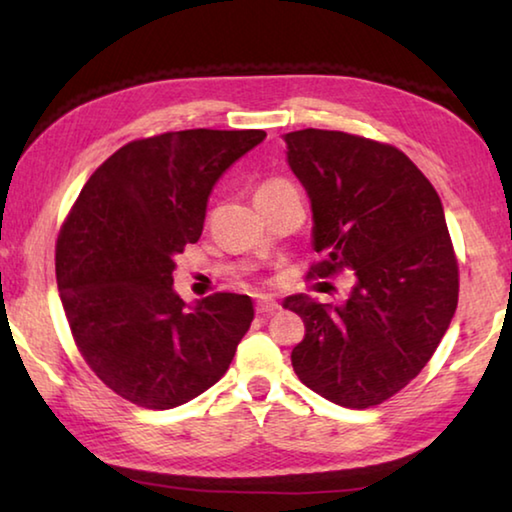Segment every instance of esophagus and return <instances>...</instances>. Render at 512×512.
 <instances>
[{
    "label": "esophagus",
    "instance_id": "1",
    "mask_svg": "<svg viewBox=\"0 0 512 512\" xmlns=\"http://www.w3.org/2000/svg\"><path fill=\"white\" fill-rule=\"evenodd\" d=\"M275 311H277V302L273 298H268V296L257 298V314L271 316V314H275Z\"/></svg>",
    "mask_w": 512,
    "mask_h": 512
}]
</instances>
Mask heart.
<instances>
[{"mask_svg": "<svg viewBox=\"0 0 512 512\" xmlns=\"http://www.w3.org/2000/svg\"><path fill=\"white\" fill-rule=\"evenodd\" d=\"M277 185H287V183H282V180H271V183H266V185L259 187V192H262V189H271V187H277Z\"/></svg>", "mask_w": 512, "mask_h": 512, "instance_id": "b5f03b06", "label": "heart"}]
</instances>
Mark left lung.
Returning <instances> with one entry per match:
<instances>
[{
	"label": "left lung",
	"mask_w": 512,
	"mask_h": 512,
	"mask_svg": "<svg viewBox=\"0 0 512 512\" xmlns=\"http://www.w3.org/2000/svg\"><path fill=\"white\" fill-rule=\"evenodd\" d=\"M314 212L311 275L352 271L341 305L284 298L305 323L291 363L325 400L368 409L409 384L436 352L458 302V264L443 203L391 144L305 128L284 135Z\"/></svg>",
	"instance_id": "left-lung-1"
}]
</instances>
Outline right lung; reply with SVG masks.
Here are the masks:
<instances>
[{
	"label": "right lung",
	"mask_w": 512,
	"mask_h": 512,
	"mask_svg": "<svg viewBox=\"0 0 512 512\" xmlns=\"http://www.w3.org/2000/svg\"><path fill=\"white\" fill-rule=\"evenodd\" d=\"M264 137L194 128L135 140L76 198L56 244L60 300L83 359L124 400L173 409L230 368L253 300L214 293L187 305L173 268L201 237L216 180Z\"/></svg>",
	"instance_id": "obj_1"
}]
</instances>
